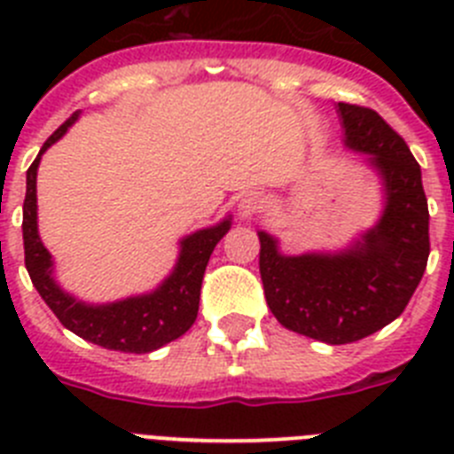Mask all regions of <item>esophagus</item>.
<instances>
[{
  "label": "esophagus",
  "instance_id": "1",
  "mask_svg": "<svg viewBox=\"0 0 454 454\" xmlns=\"http://www.w3.org/2000/svg\"><path fill=\"white\" fill-rule=\"evenodd\" d=\"M259 208H262V200L256 192H247L243 195L239 202V218L240 220H252L256 214H259Z\"/></svg>",
  "mask_w": 454,
  "mask_h": 454
}]
</instances>
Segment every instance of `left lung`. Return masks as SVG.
Here are the masks:
<instances>
[{"label": "left lung", "instance_id": "1", "mask_svg": "<svg viewBox=\"0 0 454 454\" xmlns=\"http://www.w3.org/2000/svg\"><path fill=\"white\" fill-rule=\"evenodd\" d=\"M336 114L343 145L366 154L382 182V214L334 252L284 254L275 236L259 231V270L268 307L286 330L343 346L404 311L430 256V211L407 143L371 108L339 102Z\"/></svg>", "mask_w": 454, "mask_h": 454}]
</instances>
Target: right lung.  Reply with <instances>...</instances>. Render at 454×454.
Here are the masks:
<instances>
[{"label":"right lung","mask_w":454,"mask_h":454,"mask_svg":"<svg viewBox=\"0 0 454 454\" xmlns=\"http://www.w3.org/2000/svg\"><path fill=\"white\" fill-rule=\"evenodd\" d=\"M77 120L79 111L72 114L45 140L35 161L27 170V195H24L22 207L24 266L29 270L31 282L40 293V298L45 300L63 327L106 350L134 352V355L154 352L186 334L198 318L200 288H202L208 256L220 239L230 231L231 215L223 218L218 224L184 236L179 240L177 263L154 291L106 304L83 302L72 293L63 291L54 277V259L50 250L43 246L38 234L35 177H38L40 156L45 154L56 140H61Z\"/></svg>","instance_id":"1"}]
</instances>
